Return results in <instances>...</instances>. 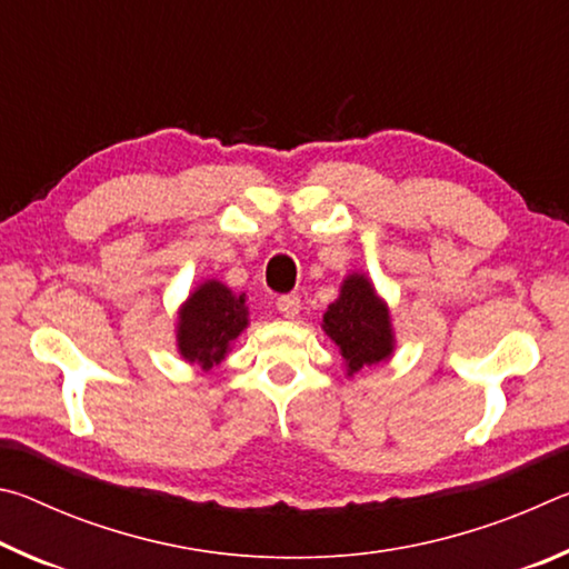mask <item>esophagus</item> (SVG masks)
Instances as JSON below:
<instances>
[{
	"label": "esophagus",
	"instance_id": "1",
	"mask_svg": "<svg viewBox=\"0 0 569 569\" xmlns=\"http://www.w3.org/2000/svg\"><path fill=\"white\" fill-rule=\"evenodd\" d=\"M276 308H278V313L283 316V319H296L298 311H301V298H298L296 293L281 296L276 301Z\"/></svg>",
	"mask_w": 569,
	"mask_h": 569
}]
</instances>
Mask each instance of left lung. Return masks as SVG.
Here are the masks:
<instances>
[{"instance_id": "8db88e82", "label": "left lung", "mask_w": 569, "mask_h": 569, "mask_svg": "<svg viewBox=\"0 0 569 569\" xmlns=\"http://www.w3.org/2000/svg\"><path fill=\"white\" fill-rule=\"evenodd\" d=\"M323 331L339 346L349 377L393 353L389 308L363 273H351L341 283L339 298L323 313Z\"/></svg>"}]
</instances>
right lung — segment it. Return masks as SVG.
Returning a JSON list of instances; mask_svg holds the SVG:
<instances>
[{"label": "right lung", "instance_id": "1", "mask_svg": "<svg viewBox=\"0 0 569 569\" xmlns=\"http://www.w3.org/2000/svg\"><path fill=\"white\" fill-rule=\"evenodd\" d=\"M248 326L246 293H233L220 281L200 283L178 316V351L186 361L210 369L226 359Z\"/></svg>", "mask_w": 569, "mask_h": 569}]
</instances>
